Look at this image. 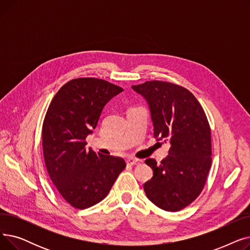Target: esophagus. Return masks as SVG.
Listing matches in <instances>:
<instances>
[{
	"label": "esophagus",
	"mask_w": 250,
	"mask_h": 250,
	"mask_svg": "<svg viewBox=\"0 0 250 250\" xmlns=\"http://www.w3.org/2000/svg\"><path fill=\"white\" fill-rule=\"evenodd\" d=\"M125 162H126V165L133 166V165H136V164L139 162V160L136 159V158H133V157H129V158H127V159L125 160Z\"/></svg>",
	"instance_id": "1"
}]
</instances>
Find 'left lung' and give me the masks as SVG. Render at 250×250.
<instances>
[{
  "mask_svg": "<svg viewBox=\"0 0 250 250\" xmlns=\"http://www.w3.org/2000/svg\"><path fill=\"white\" fill-rule=\"evenodd\" d=\"M133 89L149 103L154 137L170 142L167 158L145 182L147 198L168 212H177L202 192L212 165L211 127L201 103L187 88L165 81H147Z\"/></svg>",
  "mask_w": 250,
  "mask_h": 250,
  "instance_id": "left-lung-1",
  "label": "left lung"
}]
</instances>
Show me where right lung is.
<instances>
[{"label":"right lung","instance_id":"right-lung-1","mask_svg":"<svg viewBox=\"0 0 250 250\" xmlns=\"http://www.w3.org/2000/svg\"><path fill=\"white\" fill-rule=\"evenodd\" d=\"M102 79L77 78L52 98L42 125L47 173L62 199L84 209L101 202L125 168L123 158L86 149L104 105L123 92Z\"/></svg>","mask_w":250,"mask_h":250}]
</instances>
